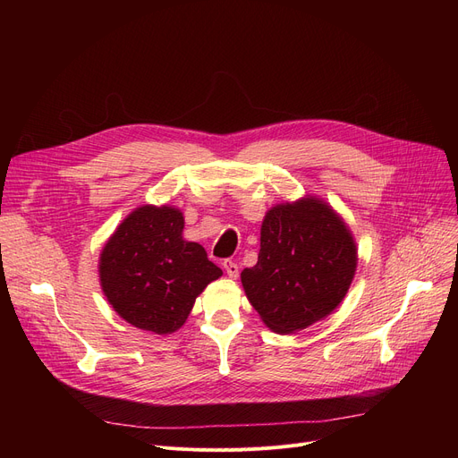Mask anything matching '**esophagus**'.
I'll return each instance as SVG.
<instances>
[{"mask_svg": "<svg viewBox=\"0 0 458 458\" xmlns=\"http://www.w3.org/2000/svg\"><path fill=\"white\" fill-rule=\"evenodd\" d=\"M223 267H225V271H226V275H228L230 278H237V275H239V267H237V263H235V261H232V259H225V261H223Z\"/></svg>", "mask_w": 458, "mask_h": 458, "instance_id": "34e87169", "label": "esophagus"}]
</instances>
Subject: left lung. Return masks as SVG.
Here are the masks:
<instances>
[{
    "instance_id": "obj_1",
    "label": "left lung",
    "mask_w": 458,
    "mask_h": 458,
    "mask_svg": "<svg viewBox=\"0 0 458 458\" xmlns=\"http://www.w3.org/2000/svg\"><path fill=\"white\" fill-rule=\"evenodd\" d=\"M258 263L242 273L245 293L271 330L292 334L327 318L356 271V245L327 204L302 199L263 219Z\"/></svg>"
}]
</instances>
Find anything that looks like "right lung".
Segmentation results:
<instances>
[{"instance_id":"obj_1","label":"right lung","mask_w":458,"mask_h":458,"mask_svg":"<svg viewBox=\"0 0 458 458\" xmlns=\"http://www.w3.org/2000/svg\"><path fill=\"white\" fill-rule=\"evenodd\" d=\"M182 230L178 209L142 206L102 250V290L116 314L140 330H178L204 287L223 275L202 245L185 242Z\"/></svg>"}]
</instances>
